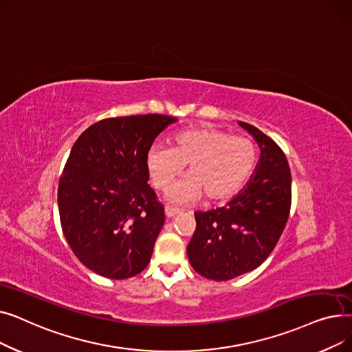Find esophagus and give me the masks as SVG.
<instances>
[{
    "label": "esophagus",
    "instance_id": "esophagus-1",
    "mask_svg": "<svg viewBox=\"0 0 352 352\" xmlns=\"http://www.w3.org/2000/svg\"><path fill=\"white\" fill-rule=\"evenodd\" d=\"M178 212H179V210H178V208H174V207H170V206H166V207H165V215L168 217V218L175 217Z\"/></svg>",
    "mask_w": 352,
    "mask_h": 352
}]
</instances>
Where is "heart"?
I'll return each instance as SVG.
<instances>
[{
	"label": "heart",
	"mask_w": 352,
	"mask_h": 352,
	"mask_svg": "<svg viewBox=\"0 0 352 352\" xmlns=\"http://www.w3.org/2000/svg\"><path fill=\"white\" fill-rule=\"evenodd\" d=\"M146 168L157 190H166L188 164V178L173 191L177 201L210 202L230 199L248 182L258 162L256 145L245 137L223 129L194 126L173 138V146L154 144L148 148Z\"/></svg>",
	"instance_id": "b5f03b06"
}]
</instances>
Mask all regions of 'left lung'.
Returning a JSON list of instances; mask_svg holds the SVG:
<instances>
[{"label": "left lung", "mask_w": 352, "mask_h": 352, "mask_svg": "<svg viewBox=\"0 0 352 352\" xmlns=\"http://www.w3.org/2000/svg\"><path fill=\"white\" fill-rule=\"evenodd\" d=\"M260 145L261 158L247 186L226 207L195 211L187 248L191 267L214 281H228L260 267L275 248L291 210V171L274 140L238 122Z\"/></svg>", "instance_id": "left-lung-1"}]
</instances>
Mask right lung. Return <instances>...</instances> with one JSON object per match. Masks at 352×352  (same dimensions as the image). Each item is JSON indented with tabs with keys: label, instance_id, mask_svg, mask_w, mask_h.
Masks as SVG:
<instances>
[{
	"label": "right lung",
	"instance_id": "obj_1",
	"mask_svg": "<svg viewBox=\"0 0 352 352\" xmlns=\"http://www.w3.org/2000/svg\"><path fill=\"white\" fill-rule=\"evenodd\" d=\"M175 121L162 114L105 118L71 148L58 182L61 228L78 260L105 278H131L151 260L165 212L146 182L145 155Z\"/></svg>",
	"mask_w": 352,
	"mask_h": 352
}]
</instances>
